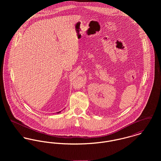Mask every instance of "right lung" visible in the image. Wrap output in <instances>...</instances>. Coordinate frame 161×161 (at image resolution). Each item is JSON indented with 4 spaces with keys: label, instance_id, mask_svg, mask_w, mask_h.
Here are the masks:
<instances>
[{
    "label": "right lung",
    "instance_id": "1",
    "mask_svg": "<svg viewBox=\"0 0 161 161\" xmlns=\"http://www.w3.org/2000/svg\"><path fill=\"white\" fill-rule=\"evenodd\" d=\"M60 112H61V111H60V112H57V114H59Z\"/></svg>",
    "mask_w": 161,
    "mask_h": 161
}]
</instances>
